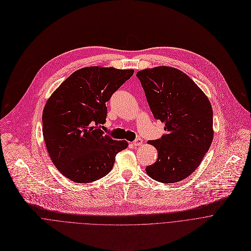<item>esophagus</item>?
<instances>
[{
    "mask_svg": "<svg viewBox=\"0 0 251 251\" xmlns=\"http://www.w3.org/2000/svg\"><path fill=\"white\" fill-rule=\"evenodd\" d=\"M132 144H133L134 147H139V146H141V145L143 144V140H142L141 138H137V139L132 143Z\"/></svg>",
    "mask_w": 251,
    "mask_h": 251,
    "instance_id": "obj_1",
    "label": "esophagus"
}]
</instances>
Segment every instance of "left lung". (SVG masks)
<instances>
[{"label":"left lung","instance_id":"left-lung-1","mask_svg":"<svg viewBox=\"0 0 251 251\" xmlns=\"http://www.w3.org/2000/svg\"><path fill=\"white\" fill-rule=\"evenodd\" d=\"M136 75L155 119L165 123L166 131L162 138L148 142L158 150V159L146 172L157 182L174 185L195 172L211 145V104L176 68L158 66Z\"/></svg>","mask_w":251,"mask_h":251}]
</instances>
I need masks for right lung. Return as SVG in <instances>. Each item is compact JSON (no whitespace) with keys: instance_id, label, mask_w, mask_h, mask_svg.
I'll list each match as a JSON object with an SVG mask.
<instances>
[{"instance_id":"obj_1","label":"right lung","mask_w":251,"mask_h":251,"mask_svg":"<svg viewBox=\"0 0 251 251\" xmlns=\"http://www.w3.org/2000/svg\"><path fill=\"white\" fill-rule=\"evenodd\" d=\"M134 74L133 69L83 67L67 77L48 99L43 134L49 155L70 181L91 183L108 174L115 156L128 147L100 129L112 94Z\"/></svg>"}]
</instances>
